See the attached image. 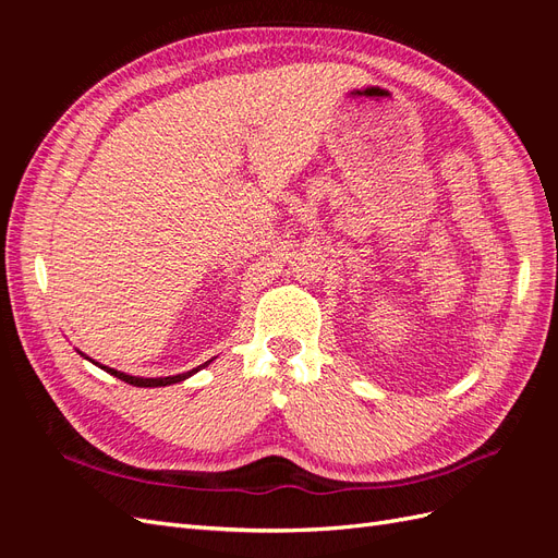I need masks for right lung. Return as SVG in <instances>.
<instances>
[{"label":"right lung","mask_w":558,"mask_h":558,"mask_svg":"<svg viewBox=\"0 0 558 558\" xmlns=\"http://www.w3.org/2000/svg\"><path fill=\"white\" fill-rule=\"evenodd\" d=\"M88 359V356H86ZM95 363V361H93ZM97 365V363H95ZM205 365H209V361L205 363ZM205 365H199V367H205ZM102 369H107L109 375H113V377H118L121 381H125V384H132V386H142V388H148V386H170V384H177V381H183V379H189L191 375H195L199 367H195V369H191V373H181V375H172V377H150V379H146V377H132V375H125V373H121V369H113V367H107V365H99Z\"/></svg>","instance_id":"add662e5"}]
</instances>
